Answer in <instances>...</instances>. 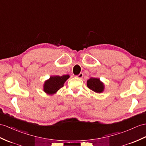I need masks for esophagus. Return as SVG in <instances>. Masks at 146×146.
I'll return each instance as SVG.
<instances>
[{
    "mask_svg": "<svg viewBox=\"0 0 146 146\" xmlns=\"http://www.w3.org/2000/svg\"><path fill=\"white\" fill-rule=\"evenodd\" d=\"M83 76H84V74L82 73V72H81V73H80L79 75H77V76H76V77H77V78H79V79H82V78L83 77Z\"/></svg>",
    "mask_w": 146,
    "mask_h": 146,
    "instance_id": "34e87169",
    "label": "esophagus"
}]
</instances>
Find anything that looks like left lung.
<instances>
[{"label":"left lung","instance_id":"left-lung-1","mask_svg":"<svg viewBox=\"0 0 146 146\" xmlns=\"http://www.w3.org/2000/svg\"><path fill=\"white\" fill-rule=\"evenodd\" d=\"M87 84L88 88L97 93H101L104 89V84L97 78L91 77L89 80H87Z\"/></svg>","mask_w":146,"mask_h":146}]
</instances>
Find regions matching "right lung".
I'll return each instance as SVG.
<instances>
[{"label":"right lung","mask_w":146,"mask_h":146,"mask_svg":"<svg viewBox=\"0 0 146 146\" xmlns=\"http://www.w3.org/2000/svg\"><path fill=\"white\" fill-rule=\"evenodd\" d=\"M69 75L62 76H51L49 79L46 80L44 85V91L48 94H54L63 87V85L67 79H69Z\"/></svg>","instance_id":"obj_1"}]
</instances>
